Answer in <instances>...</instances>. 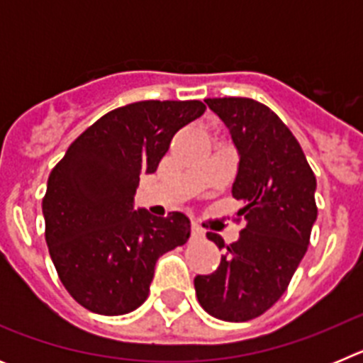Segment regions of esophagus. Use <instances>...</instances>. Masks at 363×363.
Wrapping results in <instances>:
<instances>
[{
  "label": "esophagus",
  "mask_w": 363,
  "mask_h": 363,
  "mask_svg": "<svg viewBox=\"0 0 363 363\" xmlns=\"http://www.w3.org/2000/svg\"><path fill=\"white\" fill-rule=\"evenodd\" d=\"M191 236H192V238H201V236H203V229H201L198 223H192V225H191Z\"/></svg>",
  "instance_id": "esophagus-1"
}]
</instances>
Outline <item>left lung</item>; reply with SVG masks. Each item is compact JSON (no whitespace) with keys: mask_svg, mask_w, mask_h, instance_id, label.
I'll return each instance as SVG.
<instances>
[{"mask_svg":"<svg viewBox=\"0 0 363 363\" xmlns=\"http://www.w3.org/2000/svg\"><path fill=\"white\" fill-rule=\"evenodd\" d=\"M205 104L225 123L238 152L230 192L243 203L238 216L245 227L216 271L194 278V289L211 316L247 322L277 303L306 255L318 214L316 178L296 138L264 104L249 98ZM207 238L225 247L220 234Z\"/></svg>","mask_w":363,"mask_h":363,"instance_id":"1","label":"left lung"}]
</instances>
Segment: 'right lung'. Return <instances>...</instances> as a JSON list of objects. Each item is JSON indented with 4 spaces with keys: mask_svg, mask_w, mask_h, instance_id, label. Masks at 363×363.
Wrapping results in <instances>:
<instances>
[{
    "mask_svg": "<svg viewBox=\"0 0 363 363\" xmlns=\"http://www.w3.org/2000/svg\"><path fill=\"white\" fill-rule=\"evenodd\" d=\"M205 105L136 101L107 112L67 149L43 198L45 240L60 280L85 309L107 316L138 309L154 265L184 245L191 221L134 209L140 176L152 174L182 127Z\"/></svg>",
    "mask_w": 363,
    "mask_h": 363,
    "instance_id": "1",
    "label": "right lung"
}]
</instances>
